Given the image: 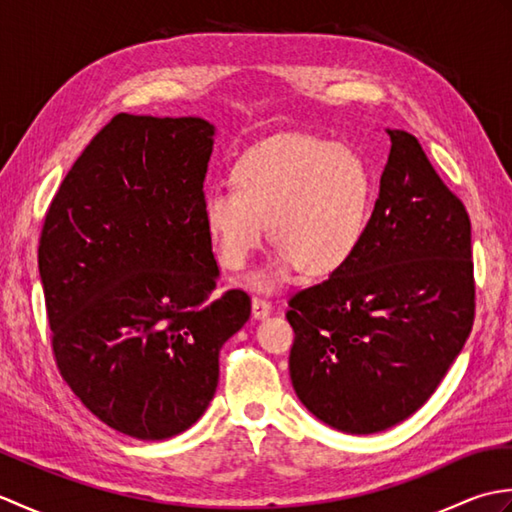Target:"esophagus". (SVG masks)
<instances>
[{
	"label": "esophagus",
	"mask_w": 512,
	"mask_h": 512,
	"mask_svg": "<svg viewBox=\"0 0 512 512\" xmlns=\"http://www.w3.org/2000/svg\"><path fill=\"white\" fill-rule=\"evenodd\" d=\"M250 306H253V317L255 319H264V317H268L270 312H273V303L262 299V297L250 299Z\"/></svg>",
	"instance_id": "esophagus-1"
}]
</instances>
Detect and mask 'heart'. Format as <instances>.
<instances>
[{
  "instance_id": "obj_1",
  "label": "heart",
  "mask_w": 512,
  "mask_h": 512,
  "mask_svg": "<svg viewBox=\"0 0 512 512\" xmlns=\"http://www.w3.org/2000/svg\"><path fill=\"white\" fill-rule=\"evenodd\" d=\"M233 182L235 189L204 193L202 220L228 270L250 262L270 226L275 253L248 279L257 290H275L299 268L332 275L363 242L372 176L352 149L303 134L275 136L237 160Z\"/></svg>"
}]
</instances>
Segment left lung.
I'll return each mask as SVG.
<instances>
[{
	"label": "left lung",
	"instance_id": "obj_1",
	"mask_svg": "<svg viewBox=\"0 0 512 512\" xmlns=\"http://www.w3.org/2000/svg\"><path fill=\"white\" fill-rule=\"evenodd\" d=\"M391 147L361 246L288 301L290 378L321 422L385 431L418 411L469 339L475 317L471 220L418 138Z\"/></svg>",
	"mask_w": 512,
	"mask_h": 512
}]
</instances>
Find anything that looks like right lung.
<instances>
[{"mask_svg": "<svg viewBox=\"0 0 512 512\" xmlns=\"http://www.w3.org/2000/svg\"><path fill=\"white\" fill-rule=\"evenodd\" d=\"M215 127L118 114L83 149L39 239L52 352L107 427L138 440L187 431L213 400L220 350L250 317L244 290L213 295L202 220Z\"/></svg>", "mask_w": 512, "mask_h": 512, "instance_id": "obj_1", "label": "right lung"}]
</instances>
